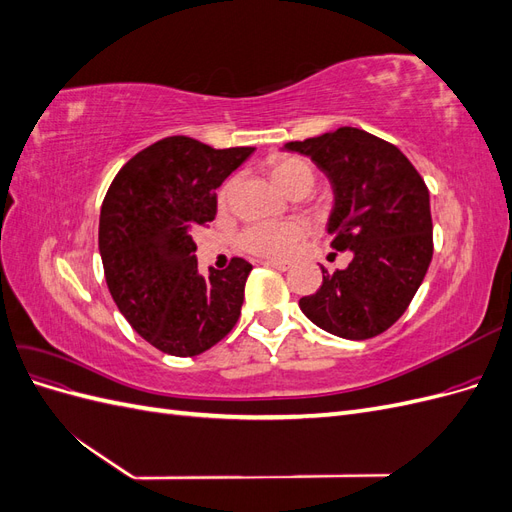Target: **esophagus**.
Masks as SVG:
<instances>
[{
	"instance_id": "1",
	"label": "esophagus",
	"mask_w": 512,
	"mask_h": 512,
	"mask_svg": "<svg viewBox=\"0 0 512 512\" xmlns=\"http://www.w3.org/2000/svg\"><path fill=\"white\" fill-rule=\"evenodd\" d=\"M262 265L277 269V271H288L290 269V262H282V260H262Z\"/></svg>"
}]
</instances>
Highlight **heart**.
Segmentation results:
<instances>
[{
	"instance_id": "1",
	"label": "heart",
	"mask_w": 512,
	"mask_h": 512,
	"mask_svg": "<svg viewBox=\"0 0 512 512\" xmlns=\"http://www.w3.org/2000/svg\"><path fill=\"white\" fill-rule=\"evenodd\" d=\"M271 177L280 185V188L290 194L297 188H314V168L309 166L305 160L284 156L275 158L271 162ZM232 194V179H228L220 192H218V203L224 207ZM305 235V226L301 222H256L250 224L239 237V243L245 252L262 258H288L297 250L299 241Z\"/></svg>"
}]
</instances>
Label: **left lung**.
<instances>
[{"label":"left lung","instance_id":"1","mask_svg":"<svg viewBox=\"0 0 512 512\" xmlns=\"http://www.w3.org/2000/svg\"><path fill=\"white\" fill-rule=\"evenodd\" d=\"M333 183L331 247L352 252L344 271L322 269V286L299 301L316 327L369 339L404 316L433 256L429 190L395 145L359 128L286 143Z\"/></svg>","mask_w":512,"mask_h":512}]
</instances>
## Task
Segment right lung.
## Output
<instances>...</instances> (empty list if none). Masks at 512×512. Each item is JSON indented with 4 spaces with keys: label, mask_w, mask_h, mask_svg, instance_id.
I'll return each instance as SVG.
<instances>
[{
    "label": "right lung",
    "mask_w": 512,
    "mask_h": 512,
    "mask_svg": "<svg viewBox=\"0 0 512 512\" xmlns=\"http://www.w3.org/2000/svg\"><path fill=\"white\" fill-rule=\"evenodd\" d=\"M252 153L168 136L123 164L104 196L98 245L106 286L130 327L166 354L209 350L241 316L252 265L232 258L200 275L192 232L213 222L215 190Z\"/></svg>",
    "instance_id": "right-lung-1"
}]
</instances>
